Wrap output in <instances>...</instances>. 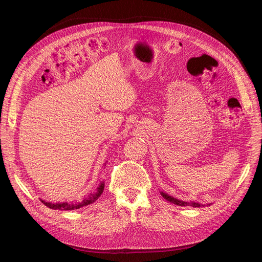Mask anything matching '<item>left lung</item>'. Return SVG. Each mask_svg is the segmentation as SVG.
I'll return each instance as SVG.
<instances>
[{
    "label": "left lung",
    "mask_w": 262,
    "mask_h": 262,
    "mask_svg": "<svg viewBox=\"0 0 262 262\" xmlns=\"http://www.w3.org/2000/svg\"><path fill=\"white\" fill-rule=\"evenodd\" d=\"M161 194L163 195V198L164 199H166L167 201H169V202H171V203H173V204H176V205H180V207H193V208H200V207H204L205 204H201V203H199V202H194V201H182V200H178V199H176V198H173V196H171V195H169V194H167V193H165V192H163V191H161ZM209 205H210V203H209Z\"/></svg>",
    "instance_id": "left-lung-1"
}]
</instances>
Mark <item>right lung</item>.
I'll list each match as a JSON object with an SVG mask.
<instances>
[{
  "instance_id": "right-lung-1",
  "label": "right lung",
  "mask_w": 262,
  "mask_h": 262,
  "mask_svg": "<svg viewBox=\"0 0 262 262\" xmlns=\"http://www.w3.org/2000/svg\"><path fill=\"white\" fill-rule=\"evenodd\" d=\"M104 188H105V182L101 181L96 191H95L94 193H91L89 195L84 196V199L81 200V201L58 202V203H51V202H48V201H45L42 199H40V201L45 205H47V207L50 208V209H53V210H64V211H68V210H77V209L86 207V205L92 204V203H94L95 201H96L98 198L101 195L102 191H104Z\"/></svg>"
}]
</instances>
